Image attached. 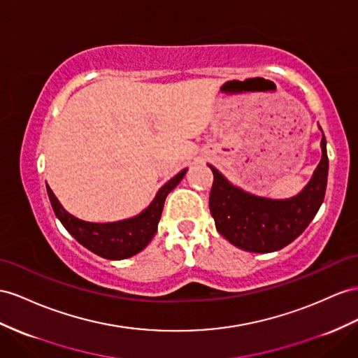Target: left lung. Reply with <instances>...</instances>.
I'll return each mask as SVG.
<instances>
[{
  "label": "left lung",
  "mask_w": 358,
  "mask_h": 358,
  "mask_svg": "<svg viewBox=\"0 0 358 358\" xmlns=\"http://www.w3.org/2000/svg\"><path fill=\"white\" fill-rule=\"evenodd\" d=\"M320 148L322 159L313 177L296 196L289 199L251 195L233 186L208 164L213 172L208 203L216 230L237 248L250 252H272L292 243L313 221L325 196L328 155L324 133Z\"/></svg>",
  "instance_id": "1"
}]
</instances>
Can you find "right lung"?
<instances>
[{
    "label": "right lung",
    "instance_id": "add662e5",
    "mask_svg": "<svg viewBox=\"0 0 358 358\" xmlns=\"http://www.w3.org/2000/svg\"><path fill=\"white\" fill-rule=\"evenodd\" d=\"M186 171L187 169H182L166 185L162 186L157 195L152 199V203L141 215L119 222L94 224L81 221V219L72 216L62 207L50 186H47V192L54 213H56L59 221L69 231V234L76 237L78 243L86 246L89 251L103 259L124 260L141 252L152 241L154 234L157 233L164 199L186 176Z\"/></svg>",
    "mask_w": 358,
    "mask_h": 358
}]
</instances>
